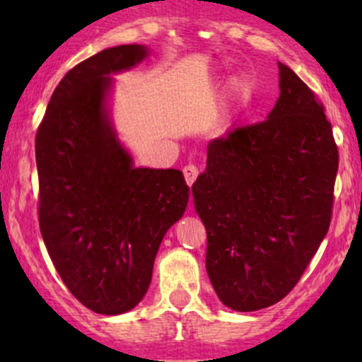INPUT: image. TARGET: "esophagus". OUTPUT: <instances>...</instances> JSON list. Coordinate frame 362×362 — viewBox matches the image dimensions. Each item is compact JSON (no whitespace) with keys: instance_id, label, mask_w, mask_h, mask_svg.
<instances>
[{"instance_id":"esophagus-1","label":"esophagus","mask_w":362,"mask_h":362,"mask_svg":"<svg viewBox=\"0 0 362 362\" xmlns=\"http://www.w3.org/2000/svg\"><path fill=\"white\" fill-rule=\"evenodd\" d=\"M199 175V168L195 167V165H185L184 167V177H185V182L189 185H192L195 182V178Z\"/></svg>"}]
</instances>
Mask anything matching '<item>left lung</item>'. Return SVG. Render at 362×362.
Here are the masks:
<instances>
[{
    "label": "left lung",
    "instance_id": "obj_1",
    "mask_svg": "<svg viewBox=\"0 0 362 362\" xmlns=\"http://www.w3.org/2000/svg\"><path fill=\"white\" fill-rule=\"evenodd\" d=\"M279 90L264 122L207 144L206 170L192 185L207 276L235 311L267 308L289 294L330 226L339 168L332 126L282 62Z\"/></svg>",
    "mask_w": 362,
    "mask_h": 362
}]
</instances>
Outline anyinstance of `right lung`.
<instances>
[{
    "label": "right lung",
    "mask_w": 362,
    "mask_h": 362,
    "mask_svg": "<svg viewBox=\"0 0 362 362\" xmlns=\"http://www.w3.org/2000/svg\"><path fill=\"white\" fill-rule=\"evenodd\" d=\"M148 54L146 45H117L69 69L35 138L44 243L66 288L100 315L143 300L161 240L189 202L184 173L136 168L110 120V74Z\"/></svg>",
    "instance_id": "right-lung-1"
}]
</instances>
